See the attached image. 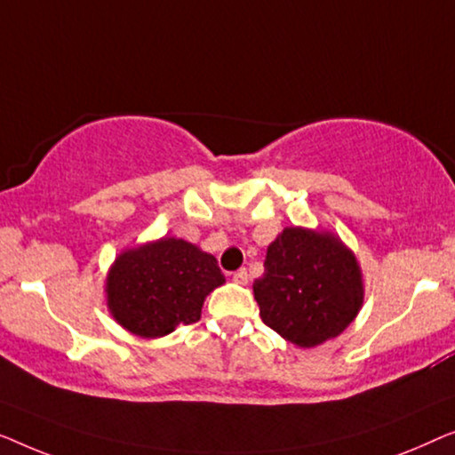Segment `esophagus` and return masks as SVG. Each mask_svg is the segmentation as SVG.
<instances>
[{
  "label": "esophagus",
  "mask_w": 455,
  "mask_h": 455,
  "mask_svg": "<svg viewBox=\"0 0 455 455\" xmlns=\"http://www.w3.org/2000/svg\"><path fill=\"white\" fill-rule=\"evenodd\" d=\"M247 280H249V274H247L245 267H239V270L233 272V283H236V284H247Z\"/></svg>",
  "instance_id": "34e87169"
}]
</instances>
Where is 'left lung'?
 Segmentation results:
<instances>
[{
    "label": "left lung",
    "mask_w": 455,
    "mask_h": 455,
    "mask_svg": "<svg viewBox=\"0 0 455 455\" xmlns=\"http://www.w3.org/2000/svg\"><path fill=\"white\" fill-rule=\"evenodd\" d=\"M264 274L253 283L267 328L300 348L342 334L363 303L355 255L334 235L284 228L267 247Z\"/></svg>",
    "instance_id": "8db88e82"
}]
</instances>
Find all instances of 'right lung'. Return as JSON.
<instances>
[{"label": "right lung", "mask_w": 455, "mask_h": 455, "mask_svg": "<svg viewBox=\"0 0 455 455\" xmlns=\"http://www.w3.org/2000/svg\"><path fill=\"white\" fill-rule=\"evenodd\" d=\"M222 283L214 255L164 236L115 259L107 278L108 309L132 334L158 338L196 323L206 294Z\"/></svg>", "instance_id": "1"}]
</instances>
